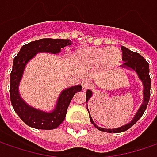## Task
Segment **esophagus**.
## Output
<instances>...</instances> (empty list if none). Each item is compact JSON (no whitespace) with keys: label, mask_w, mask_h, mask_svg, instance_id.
Listing matches in <instances>:
<instances>
[{"label":"esophagus","mask_w":157,"mask_h":157,"mask_svg":"<svg viewBox=\"0 0 157 157\" xmlns=\"http://www.w3.org/2000/svg\"><path fill=\"white\" fill-rule=\"evenodd\" d=\"M90 86H91V83H90V82L88 81V80H84V81L82 82V90H87Z\"/></svg>","instance_id":"34e87169"}]
</instances>
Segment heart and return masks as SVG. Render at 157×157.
<instances>
[{
    "mask_svg": "<svg viewBox=\"0 0 157 157\" xmlns=\"http://www.w3.org/2000/svg\"><path fill=\"white\" fill-rule=\"evenodd\" d=\"M76 60L84 65L98 66L105 69H113L119 66L122 60V52L116 47H93L79 52Z\"/></svg>",
    "mask_w": 157,
    "mask_h": 157,
    "instance_id": "b5f03b06",
    "label": "heart"
}]
</instances>
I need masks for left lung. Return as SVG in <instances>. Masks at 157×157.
Segmentation results:
<instances>
[{
	"label": "left lung",
	"instance_id": "left-lung-1",
	"mask_svg": "<svg viewBox=\"0 0 157 157\" xmlns=\"http://www.w3.org/2000/svg\"><path fill=\"white\" fill-rule=\"evenodd\" d=\"M121 50H122V59L124 61V63L120 66V67L122 68H126L129 69L131 71H133L136 73V75H138V78L140 79V81L142 82V87H143V101L142 104L140 105V108L138 109V111L136 112L135 115L133 116V119L124 126L117 127V128H113V129H106L100 127L98 125H96V123L93 121L91 116L90 114L88 105H87V110L89 112L90 115V120L94 126L96 128H98L100 131L103 132H107V133H120V132H125L127 129H129L131 126H133L139 119L143 115V113L146 110L149 98H150V84H151V80L149 76V65L146 61V59L143 58L140 53L135 52L131 51L128 48H126L125 46H121ZM93 95V92L90 90H88L86 92V103L89 102V100Z\"/></svg>",
	"mask_w": 157,
	"mask_h": 157
}]
</instances>
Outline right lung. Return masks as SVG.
<instances>
[{"label": "right lung", "mask_w": 157, "mask_h": 157, "mask_svg": "<svg viewBox=\"0 0 157 157\" xmlns=\"http://www.w3.org/2000/svg\"><path fill=\"white\" fill-rule=\"evenodd\" d=\"M72 44L69 39L42 38L23 45L13 61V69L10 74L11 105L19 118L27 126L43 130H52L58 127L65 119L68 105L74 95L82 90V85L67 88L60 92L54 108L51 112H45L28 105L19 93V84L23 78L25 67L38 52L58 54L60 48Z\"/></svg>", "instance_id": "obj_1"}]
</instances>
